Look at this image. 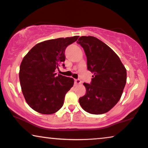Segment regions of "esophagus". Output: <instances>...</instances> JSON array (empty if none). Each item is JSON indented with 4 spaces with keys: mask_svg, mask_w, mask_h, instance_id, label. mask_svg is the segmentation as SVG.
Returning <instances> with one entry per match:
<instances>
[{
    "mask_svg": "<svg viewBox=\"0 0 148 148\" xmlns=\"http://www.w3.org/2000/svg\"><path fill=\"white\" fill-rule=\"evenodd\" d=\"M81 83H82V81L80 80V79H76V80H74L75 85H79Z\"/></svg>",
    "mask_w": 148,
    "mask_h": 148,
    "instance_id": "1",
    "label": "esophagus"
}]
</instances>
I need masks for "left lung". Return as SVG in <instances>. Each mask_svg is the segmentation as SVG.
I'll return each instance as SVG.
<instances>
[{
  "instance_id": "1",
  "label": "left lung",
  "mask_w": 148,
  "mask_h": 148,
  "mask_svg": "<svg viewBox=\"0 0 148 148\" xmlns=\"http://www.w3.org/2000/svg\"><path fill=\"white\" fill-rule=\"evenodd\" d=\"M77 42L85 52L88 70L94 74L90 84L84 83L86 92L79 98V102L90 114L106 113L122 96L126 69L114 50L96 37L81 36Z\"/></svg>"
}]
</instances>
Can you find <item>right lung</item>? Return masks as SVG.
<instances>
[{"label":"right lung","instance_id":"obj_1","mask_svg":"<svg viewBox=\"0 0 148 148\" xmlns=\"http://www.w3.org/2000/svg\"><path fill=\"white\" fill-rule=\"evenodd\" d=\"M79 36L52 39L38 43L24 57L19 79L23 96L29 106L42 114H52L63 106L65 95L74 79L58 74L55 70L64 66L65 49Z\"/></svg>","mask_w":148,"mask_h":148}]
</instances>
